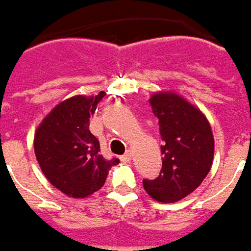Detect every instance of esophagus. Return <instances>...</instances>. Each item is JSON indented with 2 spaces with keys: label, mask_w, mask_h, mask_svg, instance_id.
<instances>
[{
  "label": "esophagus",
  "mask_w": 251,
  "mask_h": 251,
  "mask_svg": "<svg viewBox=\"0 0 251 251\" xmlns=\"http://www.w3.org/2000/svg\"><path fill=\"white\" fill-rule=\"evenodd\" d=\"M132 160V152L127 151L126 154H124V155H121V161L122 162H129V161Z\"/></svg>",
  "instance_id": "34e87169"
}]
</instances>
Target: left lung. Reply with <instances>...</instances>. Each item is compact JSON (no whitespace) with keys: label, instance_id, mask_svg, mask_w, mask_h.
I'll list each match as a JSON object with an SVG mask.
<instances>
[{"label":"left lung","instance_id":"obj_1","mask_svg":"<svg viewBox=\"0 0 251 251\" xmlns=\"http://www.w3.org/2000/svg\"><path fill=\"white\" fill-rule=\"evenodd\" d=\"M158 119L162 169L143 187L160 203H175L195 192L210 172L214 158V136L207 118L187 100L172 91L150 99Z\"/></svg>","mask_w":251,"mask_h":251}]
</instances>
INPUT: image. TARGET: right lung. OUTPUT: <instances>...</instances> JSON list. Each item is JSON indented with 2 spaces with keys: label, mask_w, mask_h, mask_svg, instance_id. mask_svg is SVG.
I'll return each instance as SVG.
<instances>
[{
  "label": "right lung",
  "mask_w": 251,
  "mask_h": 251,
  "mask_svg": "<svg viewBox=\"0 0 251 251\" xmlns=\"http://www.w3.org/2000/svg\"><path fill=\"white\" fill-rule=\"evenodd\" d=\"M104 97L74 96L59 102L41 121L34 133V152L50 183L74 199L100 190L111 167L119 160H105L97 137L89 130L90 115Z\"/></svg>",
  "instance_id": "add662e5"
}]
</instances>
